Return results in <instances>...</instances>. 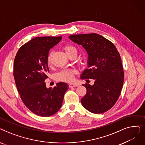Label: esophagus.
Wrapping results in <instances>:
<instances>
[{"label":"esophagus","mask_w":145,"mask_h":145,"mask_svg":"<svg viewBox=\"0 0 145 145\" xmlns=\"http://www.w3.org/2000/svg\"><path fill=\"white\" fill-rule=\"evenodd\" d=\"M79 85L77 84V83H71V84L69 85V88H72V87H76V86H78Z\"/></svg>","instance_id":"1"}]
</instances>
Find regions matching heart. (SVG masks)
Here are the masks:
<instances>
[{"instance_id":"b5f03b06","label":"heart","mask_w":145,"mask_h":145,"mask_svg":"<svg viewBox=\"0 0 145 145\" xmlns=\"http://www.w3.org/2000/svg\"><path fill=\"white\" fill-rule=\"evenodd\" d=\"M64 50H65L67 55H69L72 53H77V50L74 46L71 45H66L64 47ZM48 62L50 63L51 61V55H49L48 56ZM76 71L74 69H65L59 72L56 74V79L57 80L65 82H71L73 81L74 79V74Z\"/></svg>"}]
</instances>
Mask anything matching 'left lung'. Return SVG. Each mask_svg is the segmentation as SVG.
Wrapping results in <instances>:
<instances>
[{
  "mask_svg": "<svg viewBox=\"0 0 145 145\" xmlns=\"http://www.w3.org/2000/svg\"><path fill=\"white\" fill-rule=\"evenodd\" d=\"M69 38L82 45L88 54V67L80 78L95 79L93 85H83L87 90L81 99L83 106L96 114L109 110L118 101L123 85L124 72L119 52L112 42L99 34L74 35Z\"/></svg>",
  "mask_w": 145,
  "mask_h": 145,
  "instance_id": "obj_1",
  "label": "left lung"
}]
</instances>
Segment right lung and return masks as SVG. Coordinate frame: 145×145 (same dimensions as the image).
<instances>
[{"instance_id":"add662e5","label":"right lung","mask_w":145,"mask_h":145,"mask_svg":"<svg viewBox=\"0 0 145 145\" xmlns=\"http://www.w3.org/2000/svg\"><path fill=\"white\" fill-rule=\"evenodd\" d=\"M62 36L35 37L19 48L14 60L13 76L22 101L36 115L48 117L62 105L69 86L59 82L53 88L46 87L49 72L48 56Z\"/></svg>"}]
</instances>
